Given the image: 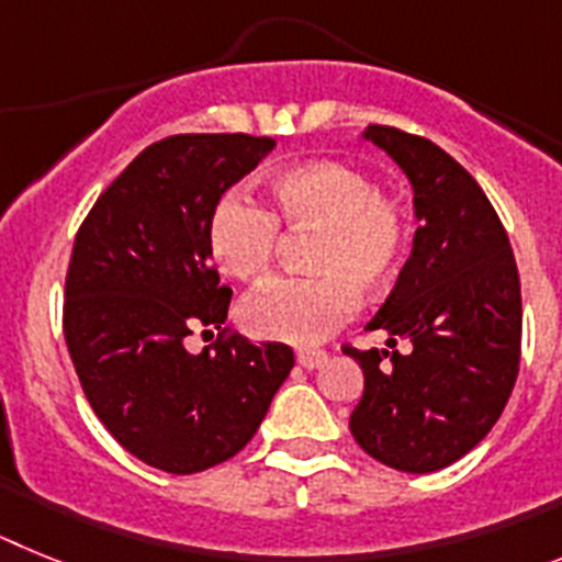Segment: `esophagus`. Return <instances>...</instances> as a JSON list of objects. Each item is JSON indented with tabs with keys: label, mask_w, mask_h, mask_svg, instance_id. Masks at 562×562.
<instances>
[{
	"label": "esophagus",
	"mask_w": 562,
	"mask_h": 562,
	"mask_svg": "<svg viewBox=\"0 0 562 562\" xmlns=\"http://www.w3.org/2000/svg\"><path fill=\"white\" fill-rule=\"evenodd\" d=\"M296 362L305 370H316L328 362V353H325V350H300V353H296Z\"/></svg>",
	"instance_id": "34e87169"
}]
</instances>
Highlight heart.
<instances>
[{
	"instance_id": "heart-1",
	"label": "heart",
	"mask_w": 562,
	"mask_h": 562,
	"mask_svg": "<svg viewBox=\"0 0 562 562\" xmlns=\"http://www.w3.org/2000/svg\"><path fill=\"white\" fill-rule=\"evenodd\" d=\"M288 226L316 228L314 277H277L240 305L251 336L311 345L359 308V285L379 291L402 268L409 240L407 209L375 189L364 169L345 160H311L268 183ZM280 223L246 192L223 194L209 214V251L223 271L243 282L271 266Z\"/></svg>"
}]
</instances>
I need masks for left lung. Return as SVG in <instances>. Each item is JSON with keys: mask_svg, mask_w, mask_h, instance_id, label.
Instances as JSON below:
<instances>
[{"mask_svg": "<svg viewBox=\"0 0 562 562\" xmlns=\"http://www.w3.org/2000/svg\"><path fill=\"white\" fill-rule=\"evenodd\" d=\"M362 138L407 175L422 226L368 322L390 336L387 348L407 341V353L345 350L364 370L350 432L375 461L424 475L484 441L509 402L520 364V280L495 209L456 158L393 126H368Z\"/></svg>", "mask_w": 562, "mask_h": 562, "instance_id": "8db88e82", "label": "left lung"}]
</instances>
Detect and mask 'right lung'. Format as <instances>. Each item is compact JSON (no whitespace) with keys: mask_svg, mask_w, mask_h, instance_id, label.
<instances>
[{"mask_svg":"<svg viewBox=\"0 0 562 562\" xmlns=\"http://www.w3.org/2000/svg\"><path fill=\"white\" fill-rule=\"evenodd\" d=\"M274 146L243 133L158 140L76 234L67 350L110 436L155 470L192 475L237 456L294 368L282 341L234 334L214 353L183 348L200 325L221 330L232 300L212 266L209 214Z\"/></svg>","mask_w":562,"mask_h":562,"instance_id":"obj_1","label":"right lung"}]
</instances>
